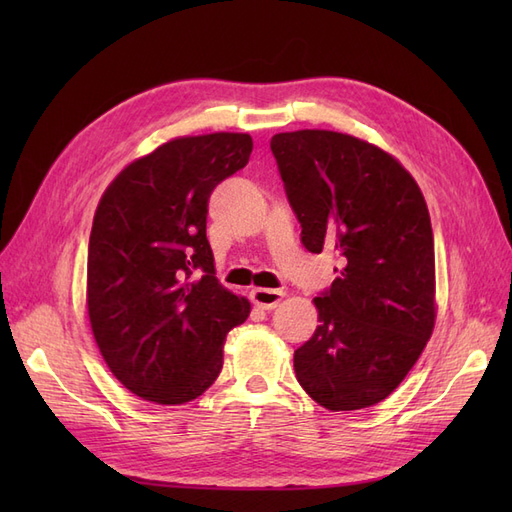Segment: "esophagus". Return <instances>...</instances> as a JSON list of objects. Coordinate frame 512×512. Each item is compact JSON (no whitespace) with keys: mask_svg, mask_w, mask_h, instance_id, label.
<instances>
[{"mask_svg":"<svg viewBox=\"0 0 512 512\" xmlns=\"http://www.w3.org/2000/svg\"><path fill=\"white\" fill-rule=\"evenodd\" d=\"M250 297L262 309H275L286 297V292L284 290H271V288H254L250 292Z\"/></svg>","mask_w":512,"mask_h":512,"instance_id":"obj_1","label":"esophagus"}]
</instances>
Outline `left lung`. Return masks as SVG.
I'll return each mask as SVG.
<instances>
[{
    "label": "left lung",
    "instance_id": "1",
    "mask_svg": "<svg viewBox=\"0 0 512 512\" xmlns=\"http://www.w3.org/2000/svg\"><path fill=\"white\" fill-rule=\"evenodd\" d=\"M271 151L305 250L329 247L342 265L314 299L320 324L294 350V374L327 410L376 406L408 376L436 322L421 188L389 153L342 132H282Z\"/></svg>",
    "mask_w": 512,
    "mask_h": 512
}]
</instances>
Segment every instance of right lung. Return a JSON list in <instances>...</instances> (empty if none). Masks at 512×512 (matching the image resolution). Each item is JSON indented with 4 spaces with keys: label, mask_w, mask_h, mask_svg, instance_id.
I'll list each match as a JSON object with an SVG mask.
<instances>
[{
    "label": "right lung",
    "mask_w": 512,
    "mask_h": 512,
    "mask_svg": "<svg viewBox=\"0 0 512 512\" xmlns=\"http://www.w3.org/2000/svg\"><path fill=\"white\" fill-rule=\"evenodd\" d=\"M252 147L235 132L173 138L100 198L87 250L91 331L113 376L147 401L203 395L222 371L228 331L250 316V301L215 277L207 205Z\"/></svg>",
    "instance_id": "right-lung-1"
}]
</instances>
